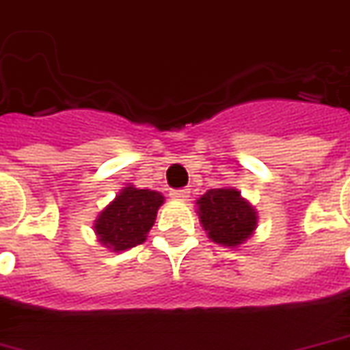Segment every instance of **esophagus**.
Segmentation results:
<instances>
[{"instance_id":"34e87169","label":"esophagus","mask_w":350,"mask_h":350,"mask_svg":"<svg viewBox=\"0 0 350 350\" xmlns=\"http://www.w3.org/2000/svg\"><path fill=\"white\" fill-rule=\"evenodd\" d=\"M173 200H188L190 198V188H178V190H172L170 192Z\"/></svg>"}]
</instances>
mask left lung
Returning <instances> with one entry per match:
<instances>
[{"mask_svg": "<svg viewBox=\"0 0 350 350\" xmlns=\"http://www.w3.org/2000/svg\"><path fill=\"white\" fill-rule=\"evenodd\" d=\"M198 214L208 239L224 246H239L256 231L257 213L241 192L213 188L198 200Z\"/></svg>", "mask_w": 350, "mask_h": 350, "instance_id": "8db88e82", "label": "left lung"}]
</instances>
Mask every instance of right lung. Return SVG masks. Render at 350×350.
I'll return each mask as SVG.
<instances>
[{
    "label": "right lung",
    "instance_id": "obj_1",
    "mask_svg": "<svg viewBox=\"0 0 350 350\" xmlns=\"http://www.w3.org/2000/svg\"><path fill=\"white\" fill-rule=\"evenodd\" d=\"M162 203V193L137 190L132 185L124 186L94 221L98 242L113 252L134 248L145 242Z\"/></svg>",
    "mask_w": 350,
    "mask_h": 350
}]
</instances>
